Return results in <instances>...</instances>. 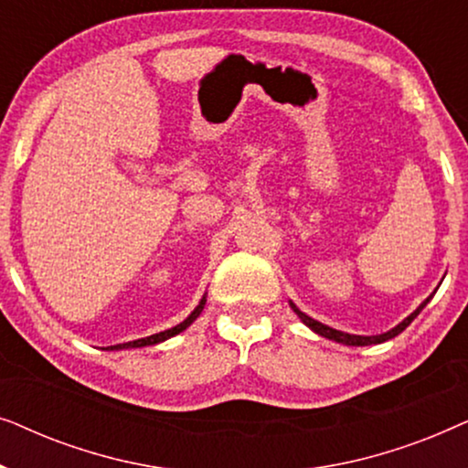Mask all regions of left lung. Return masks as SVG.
Instances as JSON below:
<instances>
[{
	"label": "left lung",
	"mask_w": 468,
	"mask_h": 468,
	"mask_svg": "<svg viewBox=\"0 0 468 468\" xmlns=\"http://www.w3.org/2000/svg\"><path fill=\"white\" fill-rule=\"evenodd\" d=\"M439 290V287H437ZM437 290H434L432 293H437ZM432 293L431 296H428L424 303H421L418 309H415L411 315H407L405 319H402V322L399 324V325H394L392 330H388V332H381V335H373V336H362V335H349V332H341V330H335V328H330V325H325V324H322V322H317V319H313V317H309L306 315V313H303L298 309L296 304L292 303L290 300V306L293 309V313H296V315L300 317V322H303L306 328H311L313 332H315V335H319V336H324V338H330V341H335V343H343V345H351V347H364V345H379V343H386V341H389V338H394V336H399L402 330L407 328L409 324L413 322L415 317L420 315V311L424 309V306L431 303L432 300Z\"/></svg>",
	"instance_id": "1"
}]
</instances>
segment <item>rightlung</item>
I'll return each mask as SVG.
<instances>
[{"label": "right lung", "mask_w": 468, "mask_h": 468, "mask_svg": "<svg viewBox=\"0 0 468 468\" xmlns=\"http://www.w3.org/2000/svg\"><path fill=\"white\" fill-rule=\"evenodd\" d=\"M204 304H207V293H204L202 296V300H200V304L196 306L194 311H191V315L185 319V322H181L178 325H175V328H170V330H164V332H157V335H151V336H146V338H138V341H130V343H119V345H111V347H106L108 351H119V349H133V347H146V345H157V343H164V341H168V338H172V336H176L178 332H183V330H187L191 324L196 322L197 317H200V313H202V309H204Z\"/></svg>", "instance_id": "obj_1"}]
</instances>
